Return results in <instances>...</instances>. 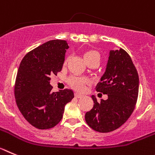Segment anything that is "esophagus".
Here are the masks:
<instances>
[{"mask_svg": "<svg viewBox=\"0 0 155 155\" xmlns=\"http://www.w3.org/2000/svg\"><path fill=\"white\" fill-rule=\"evenodd\" d=\"M83 97V95L79 94V93H75V97H76V98H82Z\"/></svg>", "mask_w": 155, "mask_h": 155, "instance_id": "obj_1", "label": "esophagus"}]
</instances>
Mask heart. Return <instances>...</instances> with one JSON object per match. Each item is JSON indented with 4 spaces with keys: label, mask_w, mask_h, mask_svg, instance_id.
Instances as JSON below:
<instances>
[{
    "label": "heart",
    "mask_w": 155,
    "mask_h": 155,
    "mask_svg": "<svg viewBox=\"0 0 155 155\" xmlns=\"http://www.w3.org/2000/svg\"><path fill=\"white\" fill-rule=\"evenodd\" d=\"M83 58L86 62L90 60V59H93V58H98L100 60V55L95 50H89L83 54ZM66 61L67 60L65 61V63H66ZM67 83L74 90H77V91H83L85 90L86 85L90 83V80L89 79L83 77V76L72 75L67 79Z\"/></svg>",
    "instance_id": "heart-1"
}]
</instances>
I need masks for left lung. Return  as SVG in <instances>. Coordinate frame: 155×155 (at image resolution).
<instances>
[{
  "label": "left lung",
  "mask_w": 155,
  "mask_h": 155,
  "mask_svg": "<svg viewBox=\"0 0 155 155\" xmlns=\"http://www.w3.org/2000/svg\"><path fill=\"white\" fill-rule=\"evenodd\" d=\"M139 90V76L132 59L126 51L111 50L104 74L96 86L97 92L107 94L108 99L98 103L86 112L87 124L100 133L111 132L122 126L135 108Z\"/></svg>",
  "instance_id": "1"
}]
</instances>
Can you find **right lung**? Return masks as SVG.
<instances>
[{
  "mask_svg": "<svg viewBox=\"0 0 155 155\" xmlns=\"http://www.w3.org/2000/svg\"><path fill=\"white\" fill-rule=\"evenodd\" d=\"M65 40H51L26 54L17 73L15 97L26 120L38 129H50L62 120L65 104L74 97L72 90L52 93L50 76L62 70Z\"/></svg>",
  "mask_w": 155,
  "mask_h": 155,
  "instance_id": "right-lung-1",
  "label": "right lung"
}]
</instances>
